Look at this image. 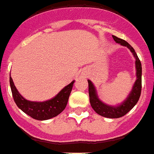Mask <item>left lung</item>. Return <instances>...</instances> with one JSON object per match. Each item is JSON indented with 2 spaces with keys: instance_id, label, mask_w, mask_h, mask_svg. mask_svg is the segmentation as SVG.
Returning a JSON list of instances; mask_svg holds the SVG:
<instances>
[{
  "instance_id": "8db88e82",
  "label": "left lung",
  "mask_w": 154,
  "mask_h": 154,
  "mask_svg": "<svg viewBox=\"0 0 154 154\" xmlns=\"http://www.w3.org/2000/svg\"><path fill=\"white\" fill-rule=\"evenodd\" d=\"M114 40L118 43H120L122 46L127 47L131 50V51L133 53L134 56L136 58V75H137V80L135 83L134 85L131 94L128 96V98L123 102V103L119 106L117 107H113V106H108L105 103H102L98 99L96 93L94 85L90 81L88 82V94H89V100L91 106L93 108L95 112L99 114L100 116L106 117V118L110 119H117L120 118L122 116H125L127 112H129L135 105L137 102L139 100V97L141 96V91H142V65L138 58L137 54L134 51V48L131 45L127 42L123 40L122 38H119L115 35H112Z\"/></svg>"
}]
</instances>
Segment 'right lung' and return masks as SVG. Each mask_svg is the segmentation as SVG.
<instances>
[{
    "mask_svg": "<svg viewBox=\"0 0 154 154\" xmlns=\"http://www.w3.org/2000/svg\"><path fill=\"white\" fill-rule=\"evenodd\" d=\"M9 82L12 97L17 107L35 119L47 120L59 115L66 108L74 81L66 86L55 97L44 102H33L25 100L17 91L11 77Z\"/></svg>",
    "mask_w": 154,
    "mask_h": 154,
    "instance_id": "add662e5",
    "label": "right lung"
}]
</instances>
